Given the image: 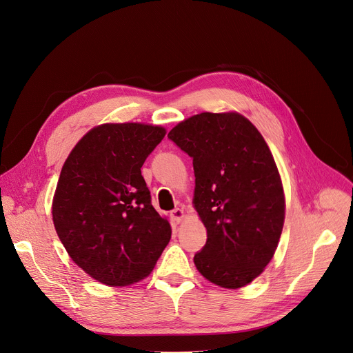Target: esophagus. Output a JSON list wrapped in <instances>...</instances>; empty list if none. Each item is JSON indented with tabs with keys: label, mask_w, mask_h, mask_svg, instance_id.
<instances>
[{
	"label": "esophagus",
	"mask_w": 353,
	"mask_h": 353,
	"mask_svg": "<svg viewBox=\"0 0 353 353\" xmlns=\"http://www.w3.org/2000/svg\"><path fill=\"white\" fill-rule=\"evenodd\" d=\"M172 219L176 221V223H180L183 219H184V210L181 208H174L172 213H170Z\"/></svg>",
	"instance_id": "1"
}]
</instances>
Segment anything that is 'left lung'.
I'll list each match as a JSON object with an SVG mask.
<instances>
[{"instance_id": "obj_1", "label": "left lung", "mask_w": 353, "mask_h": 353, "mask_svg": "<svg viewBox=\"0 0 353 353\" xmlns=\"http://www.w3.org/2000/svg\"><path fill=\"white\" fill-rule=\"evenodd\" d=\"M168 136L193 159V205L207 230L196 268L221 288L245 287L272 260L285 220L284 187L267 142L237 112L190 116Z\"/></svg>"}]
</instances>
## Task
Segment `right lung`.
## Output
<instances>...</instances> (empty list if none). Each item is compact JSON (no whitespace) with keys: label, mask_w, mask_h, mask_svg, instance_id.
Instances as JSON below:
<instances>
[{"label":"right lung","mask_w":353,"mask_h":353,"mask_svg":"<svg viewBox=\"0 0 353 353\" xmlns=\"http://www.w3.org/2000/svg\"><path fill=\"white\" fill-rule=\"evenodd\" d=\"M164 134L156 125L103 123L63 163L52 199L54 225L72 261L98 283H139L170 241V223L152 205L140 172Z\"/></svg>","instance_id":"1"}]
</instances>
